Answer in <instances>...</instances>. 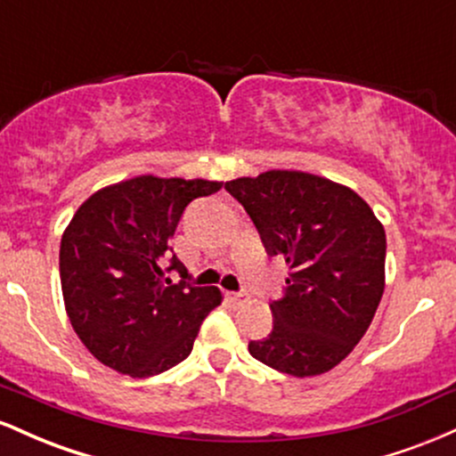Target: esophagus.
Returning a JSON list of instances; mask_svg holds the SVG:
<instances>
[{
  "label": "esophagus",
  "mask_w": 456,
  "mask_h": 456,
  "mask_svg": "<svg viewBox=\"0 0 456 456\" xmlns=\"http://www.w3.org/2000/svg\"><path fill=\"white\" fill-rule=\"evenodd\" d=\"M227 297H229V302H232V305H235V306L246 302V294H242V291H229Z\"/></svg>",
  "instance_id": "1"
}]
</instances>
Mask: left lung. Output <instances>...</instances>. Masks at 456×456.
Here are the masks:
<instances>
[{
  "label": "left lung",
  "instance_id": "1",
  "mask_svg": "<svg viewBox=\"0 0 456 456\" xmlns=\"http://www.w3.org/2000/svg\"><path fill=\"white\" fill-rule=\"evenodd\" d=\"M224 191L244 206L265 246L289 264L274 328L250 341L259 362L311 378L352 354L384 294L386 232L352 188L302 171L238 177Z\"/></svg>",
  "mask_w": 456,
  "mask_h": 456
}]
</instances>
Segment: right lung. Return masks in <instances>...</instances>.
I'll list each match as a JSON object with an SVG mask.
<instances>
[{
    "label": "right lung",
    "instance_id": "right-lung-1",
    "mask_svg": "<svg viewBox=\"0 0 456 456\" xmlns=\"http://www.w3.org/2000/svg\"><path fill=\"white\" fill-rule=\"evenodd\" d=\"M223 182L139 175L78 208L61 235L66 313L90 354L130 378H151L192 352L199 328L221 305L218 287H192L169 240L186 206ZM170 261V268L164 264ZM183 281L171 286L166 272Z\"/></svg>",
    "mask_w": 456,
    "mask_h": 456
}]
</instances>
